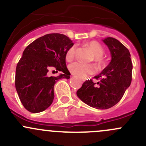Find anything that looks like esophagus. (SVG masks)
<instances>
[{
    "instance_id": "34e87169",
    "label": "esophagus",
    "mask_w": 146,
    "mask_h": 146,
    "mask_svg": "<svg viewBox=\"0 0 146 146\" xmlns=\"http://www.w3.org/2000/svg\"><path fill=\"white\" fill-rule=\"evenodd\" d=\"M83 80V81H84V80Z\"/></svg>"
}]
</instances>
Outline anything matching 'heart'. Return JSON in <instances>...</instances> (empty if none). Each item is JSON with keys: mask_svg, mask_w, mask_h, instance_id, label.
Returning a JSON list of instances; mask_svg holds the SVG:
<instances>
[{"mask_svg": "<svg viewBox=\"0 0 146 146\" xmlns=\"http://www.w3.org/2000/svg\"><path fill=\"white\" fill-rule=\"evenodd\" d=\"M85 46L89 48L94 54L93 61L96 63L98 67H102L104 64V50L99 42L96 41H90L85 44ZM76 54V48L75 46H72L67 50L66 54V61H71L74 59ZM69 70L72 74L80 78H85L88 75H92L95 73L96 69L94 65L89 64H83L81 62H74L69 66Z\"/></svg>", "mask_w": 146, "mask_h": 146, "instance_id": "obj_1", "label": "heart"}]
</instances>
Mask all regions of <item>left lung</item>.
Listing matches in <instances>:
<instances>
[{
  "label": "left lung",
  "instance_id": "1",
  "mask_svg": "<svg viewBox=\"0 0 146 146\" xmlns=\"http://www.w3.org/2000/svg\"><path fill=\"white\" fill-rule=\"evenodd\" d=\"M111 52V62L94 78L83 82L78 90V97L90 107L106 110L121 100L132 80L133 65L128 48L119 40L107 37L103 40Z\"/></svg>",
  "mask_w": 146,
  "mask_h": 146
}]
</instances>
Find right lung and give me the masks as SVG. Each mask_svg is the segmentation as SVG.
Here are the masks:
<instances>
[{
    "mask_svg": "<svg viewBox=\"0 0 146 146\" xmlns=\"http://www.w3.org/2000/svg\"><path fill=\"white\" fill-rule=\"evenodd\" d=\"M73 45L67 36L53 33L38 38L24 50L16 67L15 88L27 111H44L54 100V86L57 80L70 78L66 54ZM51 67L64 73L50 77L48 73Z\"/></svg>",
    "mask_w": 146,
    "mask_h": 146,
    "instance_id": "1",
    "label": "right lung"
}]
</instances>
